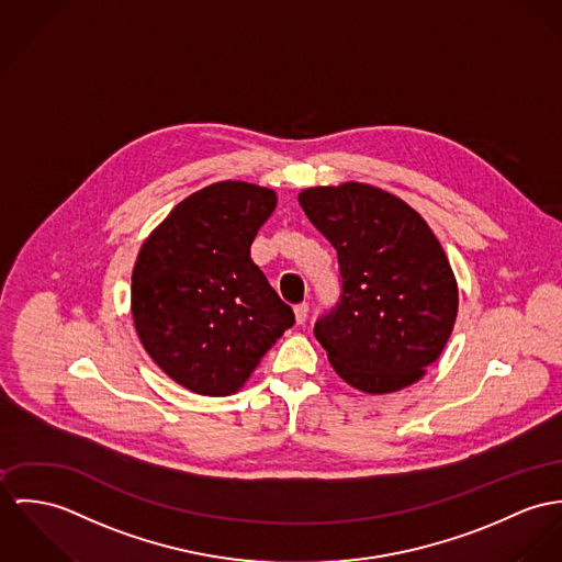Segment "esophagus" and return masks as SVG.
Segmentation results:
<instances>
[{
    "instance_id": "obj_1",
    "label": "esophagus",
    "mask_w": 562,
    "mask_h": 562,
    "mask_svg": "<svg viewBox=\"0 0 562 562\" xmlns=\"http://www.w3.org/2000/svg\"><path fill=\"white\" fill-rule=\"evenodd\" d=\"M308 304L306 302H302V304H297L295 306V318H297V323L302 325V323H306V318H308Z\"/></svg>"
}]
</instances>
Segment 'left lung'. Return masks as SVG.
Segmentation results:
<instances>
[{
    "label": "left lung",
    "mask_w": 562,
    "mask_h": 562,
    "mask_svg": "<svg viewBox=\"0 0 562 562\" xmlns=\"http://www.w3.org/2000/svg\"><path fill=\"white\" fill-rule=\"evenodd\" d=\"M300 204L338 254L340 297L314 336L349 385L383 394L418 381L446 347L457 282L427 222L381 189L311 188Z\"/></svg>",
    "instance_id": "1"
}]
</instances>
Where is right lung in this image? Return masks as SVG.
<instances>
[{
  "mask_svg": "<svg viewBox=\"0 0 562 562\" xmlns=\"http://www.w3.org/2000/svg\"><path fill=\"white\" fill-rule=\"evenodd\" d=\"M276 193L224 181L191 193L137 254L131 312L155 364L195 394L237 392L295 314L250 248Z\"/></svg>",
  "mask_w": 562,
  "mask_h": 562,
  "instance_id": "right-lung-1",
  "label": "right lung"
}]
</instances>
